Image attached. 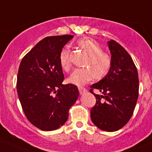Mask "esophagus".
I'll use <instances>...</instances> for the list:
<instances>
[{
  "instance_id": "esophagus-1",
  "label": "esophagus",
  "mask_w": 152,
  "mask_h": 152,
  "mask_svg": "<svg viewBox=\"0 0 152 152\" xmlns=\"http://www.w3.org/2000/svg\"><path fill=\"white\" fill-rule=\"evenodd\" d=\"M78 89H79V92H80V95H83V94L86 93V91H87L86 89H85V88H83V87H79Z\"/></svg>"
}]
</instances>
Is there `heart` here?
I'll return each instance as SVG.
<instances>
[{
	"label": "heart",
	"mask_w": 152,
	"mask_h": 152,
	"mask_svg": "<svg viewBox=\"0 0 152 152\" xmlns=\"http://www.w3.org/2000/svg\"><path fill=\"white\" fill-rule=\"evenodd\" d=\"M77 45L88 57L84 63L85 68L76 69L68 78V82L77 86H82L89 83L93 77L97 80L103 78L110 69L112 60L108 53L103 51L100 45L92 39H83L77 42ZM60 65L65 71L71 68L69 51L63 49L59 57Z\"/></svg>",
	"instance_id": "1"
}]
</instances>
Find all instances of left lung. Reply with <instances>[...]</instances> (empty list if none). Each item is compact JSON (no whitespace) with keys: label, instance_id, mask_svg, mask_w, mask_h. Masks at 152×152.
Instances as JSON below:
<instances>
[{"label":"left lung","instance_id":"1","mask_svg":"<svg viewBox=\"0 0 152 152\" xmlns=\"http://www.w3.org/2000/svg\"><path fill=\"white\" fill-rule=\"evenodd\" d=\"M108 47L112 64L107 75L90 86L89 91L96 99L90 115L95 126L112 132L125 126L132 116L138 99L139 77L127 50L113 39L108 42ZM95 88L102 95L94 94Z\"/></svg>","mask_w":152,"mask_h":152}]
</instances>
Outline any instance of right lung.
<instances>
[{"label": "right lung", "mask_w": 152, "mask_h": 152, "mask_svg": "<svg viewBox=\"0 0 152 152\" xmlns=\"http://www.w3.org/2000/svg\"><path fill=\"white\" fill-rule=\"evenodd\" d=\"M72 35L45 37L23 57L17 76V92L26 117L45 131L64 125L77 101V86L63 85L59 57Z\"/></svg>", "instance_id": "1"}]
</instances>
